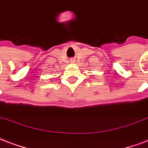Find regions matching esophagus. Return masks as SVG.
<instances>
[{"mask_svg": "<svg viewBox=\"0 0 148 148\" xmlns=\"http://www.w3.org/2000/svg\"><path fill=\"white\" fill-rule=\"evenodd\" d=\"M70 62H72V63H73V62H75V59H73H73H71Z\"/></svg>", "mask_w": 148, "mask_h": 148, "instance_id": "1", "label": "esophagus"}]
</instances>
